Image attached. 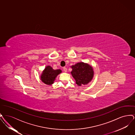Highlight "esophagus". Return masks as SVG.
Listing matches in <instances>:
<instances>
[{"label": "esophagus", "mask_w": 135, "mask_h": 135, "mask_svg": "<svg viewBox=\"0 0 135 135\" xmlns=\"http://www.w3.org/2000/svg\"><path fill=\"white\" fill-rule=\"evenodd\" d=\"M63 69V71H64L65 72H66L67 71V69L66 67H64Z\"/></svg>", "instance_id": "esophagus-1"}]
</instances>
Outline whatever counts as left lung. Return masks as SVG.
I'll use <instances>...</instances> for the list:
<instances>
[{"mask_svg": "<svg viewBox=\"0 0 135 135\" xmlns=\"http://www.w3.org/2000/svg\"><path fill=\"white\" fill-rule=\"evenodd\" d=\"M72 76L75 79L78 85L87 84L91 80L94 76L93 68L87 63H78L71 66Z\"/></svg>", "mask_w": 135, "mask_h": 135, "instance_id": "obj_1", "label": "left lung"}]
</instances>
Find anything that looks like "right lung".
<instances>
[{
    "label": "right lung",
    "instance_id": "obj_1",
    "mask_svg": "<svg viewBox=\"0 0 135 135\" xmlns=\"http://www.w3.org/2000/svg\"><path fill=\"white\" fill-rule=\"evenodd\" d=\"M62 71L60 69L54 70L50 66H47L42 71L40 76L41 80L46 84L51 85L54 84L56 77Z\"/></svg>",
    "mask_w": 135,
    "mask_h": 135
}]
</instances>
